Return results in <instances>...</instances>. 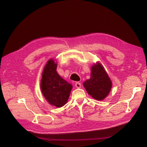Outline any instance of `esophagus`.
<instances>
[{"mask_svg": "<svg viewBox=\"0 0 147 147\" xmlns=\"http://www.w3.org/2000/svg\"><path fill=\"white\" fill-rule=\"evenodd\" d=\"M75 87L77 88H81V86H82V84H81L80 83L76 82V83H75Z\"/></svg>", "mask_w": 147, "mask_h": 147, "instance_id": "34e87169", "label": "esophagus"}]
</instances>
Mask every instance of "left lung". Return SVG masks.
<instances>
[{
	"label": "left lung",
	"instance_id": "1",
	"mask_svg": "<svg viewBox=\"0 0 147 147\" xmlns=\"http://www.w3.org/2000/svg\"><path fill=\"white\" fill-rule=\"evenodd\" d=\"M112 86L109 75L99 63L92 65L91 78L83 83L87 92L97 100H103L108 96Z\"/></svg>",
	"mask_w": 147,
	"mask_h": 147
}]
</instances>
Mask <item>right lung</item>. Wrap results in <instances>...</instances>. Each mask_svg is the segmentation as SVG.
Segmentation results:
<instances>
[{"mask_svg": "<svg viewBox=\"0 0 147 147\" xmlns=\"http://www.w3.org/2000/svg\"><path fill=\"white\" fill-rule=\"evenodd\" d=\"M57 64L50 59L44 67L41 80V90L49 104L61 107L67 102L72 85L60 77L56 72Z\"/></svg>", "mask_w": 147, "mask_h": 147, "instance_id": "1", "label": "right lung"}]
</instances>
